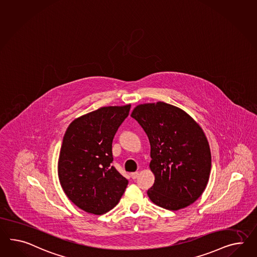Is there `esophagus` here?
I'll return each mask as SVG.
<instances>
[{"instance_id": "34e87169", "label": "esophagus", "mask_w": 257, "mask_h": 257, "mask_svg": "<svg viewBox=\"0 0 257 257\" xmlns=\"http://www.w3.org/2000/svg\"><path fill=\"white\" fill-rule=\"evenodd\" d=\"M138 171H136V172H132V173H131V177H132L133 180H135L136 178L138 177Z\"/></svg>"}]
</instances>
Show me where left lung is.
<instances>
[{"label":"left lung","instance_id":"left-lung-1","mask_svg":"<svg viewBox=\"0 0 257 257\" xmlns=\"http://www.w3.org/2000/svg\"><path fill=\"white\" fill-rule=\"evenodd\" d=\"M151 145L150 169L155 183L147 195L170 211L194 203L208 184L210 145L200 125L176 106L158 101L136 106L132 112Z\"/></svg>","mask_w":257,"mask_h":257}]
</instances>
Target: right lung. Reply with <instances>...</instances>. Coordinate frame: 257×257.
<instances>
[{"label":"right lung","instance_id":"obj_1","mask_svg":"<svg viewBox=\"0 0 257 257\" xmlns=\"http://www.w3.org/2000/svg\"><path fill=\"white\" fill-rule=\"evenodd\" d=\"M130 110L131 104L101 107L74 119L64 134L59 183L73 204L88 213L111 211L128 184L111 163L112 139Z\"/></svg>","mask_w":257,"mask_h":257}]
</instances>
